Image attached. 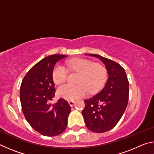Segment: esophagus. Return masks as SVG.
I'll list each match as a JSON object with an SVG mask.
<instances>
[{
  "mask_svg": "<svg viewBox=\"0 0 154 154\" xmlns=\"http://www.w3.org/2000/svg\"><path fill=\"white\" fill-rule=\"evenodd\" d=\"M74 103H75V101H73V100H69V104L70 106H73Z\"/></svg>",
  "mask_w": 154,
  "mask_h": 154,
  "instance_id": "esophagus-1",
  "label": "esophagus"
}]
</instances>
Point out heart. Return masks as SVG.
<instances>
[{"label":"heart","instance_id":"obj_1","mask_svg":"<svg viewBox=\"0 0 154 154\" xmlns=\"http://www.w3.org/2000/svg\"><path fill=\"white\" fill-rule=\"evenodd\" d=\"M66 66L72 72H80L77 78L78 85L65 84L58 89V94L69 100H76L84 96L88 92L94 93L102 88L106 82V70L103 65L85 59L69 61ZM68 71L60 64H57L52 72L55 83L60 85L66 82Z\"/></svg>","mask_w":154,"mask_h":154}]
</instances>
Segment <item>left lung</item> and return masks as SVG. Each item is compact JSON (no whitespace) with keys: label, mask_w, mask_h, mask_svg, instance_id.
Segmentation results:
<instances>
[{"label":"left lung","mask_w":154,"mask_h":154,"mask_svg":"<svg viewBox=\"0 0 154 154\" xmlns=\"http://www.w3.org/2000/svg\"><path fill=\"white\" fill-rule=\"evenodd\" d=\"M85 55L98 58L105 64L109 77L100 92L84 100L82 111L85 125L91 131L103 133L116 126L128 102L129 82L123 67L98 54Z\"/></svg>","instance_id":"8db88e82"}]
</instances>
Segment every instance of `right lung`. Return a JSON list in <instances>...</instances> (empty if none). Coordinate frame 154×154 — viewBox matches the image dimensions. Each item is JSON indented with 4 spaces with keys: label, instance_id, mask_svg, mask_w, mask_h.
I'll return each mask as SVG.
<instances>
[{
    "label": "right lung",
    "instance_id": "obj_1",
    "mask_svg": "<svg viewBox=\"0 0 154 154\" xmlns=\"http://www.w3.org/2000/svg\"><path fill=\"white\" fill-rule=\"evenodd\" d=\"M67 56L54 54L41 60L28 71L20 86V97L25 118L36 131L47 137L66 129L71 106L60 98L52 105L55 88L52 72L56 62Z\"/></svg>",
    "mask_w": 154,
    "mask_h": 154
}]
</instances>
